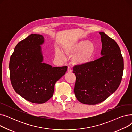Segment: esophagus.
I'll use <instances>...</instances> for the list:
<instances>
[{"instance_id":"1","label":"esophagus","mask_w":132,"mask_h":132,"mask_svg":"<svg viewBox=\"0 0 132 132\" xmlns=\"http://www.w3.org/2000/svg\"><path fill=\"white\" fill-rule=\"evenodd\" d=\"M67 72H72V70L71 68L70 67V66H68V68H67Z\"/></svg>"}]
</instances>
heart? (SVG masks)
<instances>
[{
  "mask_svg": "<svg viewBox=\"0 0 132 132\" xmlns=\"http://www.w3.org/2000/svg\"><path fill=\"white\" fill-rule=\"evenodd\" d=\"M65 50L68 54H75L73 57L74 63L85 65L92 60L95 53L96 46L92 42L82 40L68 46ZM56 54L60 58H65L64 54L60 50H57Z\"/></svg>",
  "mask_w": 132,
  "mask_h": 132,
  "instance_id": "obj_1",
  "label": "heart"
}]
</instances>
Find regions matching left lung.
<instances>
[{"mask_svg":"<svg viewBox=\"0 0 132 132\" xmlns=\"http://www.w3.org/2000/svg\"><path fill=\"white\" fill-rule=\"evenodd\" d=\"M102 57L85 65L75 66L74 92L81 103L95 105L105 101L119 87L123 71L120 47L112 38L100 32Z\"/></svg>","mask_w":132,"mask_h":132,"instance_id":"8db88e82","label":"left lung"}]
</instances>
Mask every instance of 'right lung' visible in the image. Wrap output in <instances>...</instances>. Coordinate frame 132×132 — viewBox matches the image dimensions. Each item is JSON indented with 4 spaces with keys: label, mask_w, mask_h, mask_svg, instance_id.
I'll return each instance as SVG.
<instances>
[{
    "label": "right lung",
    "mask_w": 132,
    "mask_h": 132,
    "mask_svg": "<svg viewBox=\"0 0 132 132\" xmlns=\"http://www.w3.org/2000/svg\"><path fill=\"white\" fill-rule=\"evenodd\" d=\"M44 37L31 34L19 42L11 55L10 75L16 93L32 103L42 104L53 96L55 82L67 71V67H53L43 63L41 47Z\"/></svg>",
    "instance_id": "obj_1"
}]
</instances>
